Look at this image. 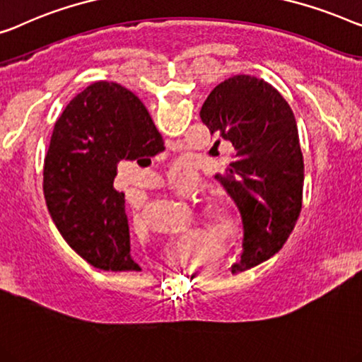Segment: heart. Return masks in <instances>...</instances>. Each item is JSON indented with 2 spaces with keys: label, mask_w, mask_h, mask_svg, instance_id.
Wrapping results in <instances>:
<instances>
[{
  "label": "heart",
  "mask_w": 362,
  "mask_h": 362,
  "mask_svg": "<svg viewBox=\"0 0 362 362\" xmlns=\"http://www.w3.org/2000/svg\"><path fill=\"white\" fill-rule=\"evenodd\" d=\"M171 187L180 194H187V185L171 177ZM202 217L214 238L222 240L228 248H240L245 240V223L240 214L223 202H209L202 207Z\"/></svg>",
  "instance_id": "heart-1"
}]
</instances>
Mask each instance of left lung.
<instances>
[{"mask_svg":"<svg viewBox=\"0 0 362 362\" xmlns=\"http://www.w3.org/2000/svg\"><path fill=\"white\" fill-rule=\"evenodd\" d=\"M217 144L233 146L217 180L245 223L240 259L230 271H248L282 248L302 207L303 156L289 104L269 83L237 75L217 85L201 109Z\"/></svg>","mask_w":362,"mask_h":362,"instance_id":"obj_1","label":"left lung"}]
</instances>
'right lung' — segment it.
Wrapping results in <instances>:
<instances>
[{"label": "right lung", "instance_id": "1", "mask_svg": "<svg viewBox=\"0 0 362 362\" xmlns=\"http://www.w3.org/2000/svg\"><path fill=\"white\" fill-rule=\"evenodd\" d=\"M165 150L144 103L127 88L96 81L57 119L44 160V196L66 243L94 268L140 271L130 253L119 161Z\"/></svg>", "mask_w": 362, "mask_h": 362}]
</instances>
